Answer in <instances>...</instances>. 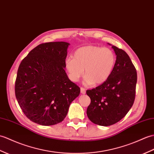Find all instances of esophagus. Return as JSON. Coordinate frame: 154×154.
<instances>
[{"instance_id": "34e87169", "label": "esophagus", "mask_w": 154, "mask_h": 154, "mask_svg": "<svg viewBox=\"0 0 154 154\" xmlns=\"http://www.w3.org/2000/svg\"><path fill=\"white\" fill-rule=\"evenodd\" d=\"M81 94H85V93H86V90L84 88H81Z\"/></svg>"}]
</instances>
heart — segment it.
I'll list each match as a JSON object with an SVG mask.
<instances>
[{
	"instance_id": "heart-1",
	"label": "heart",
	"mask_w": 154,
	"mask_h": 154,
	"mask_svg": "<svg viewBox=\"0 0 154 154\" xmlns=\"http://www.w3.org/2000/svg\"><path fill=\"white\" fill-rule=\"evenodd\" d=\"M116 63L112 50L96 46H85L75 51L73 57L66 60V67L70 79L77 81L83 76L88 85H101L108 79Z\"/></svg>"
}]
</instances>
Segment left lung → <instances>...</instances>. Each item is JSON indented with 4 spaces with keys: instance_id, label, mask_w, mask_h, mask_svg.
I'll list each match as a JSON object with an SVG mask.
<instances>
[{
    "instance_id": "8db88e82",
    "label": "left lung",
    "mask_w": 154,
    "mask_h": 154,
    "mask_svg": "<svg viewBox=\"0 0 154 154\" xmlns=\"http://www.w3.org/2000/svg\"><path fill=\"white\" fill-rule=\"evenodd\" d=\"M112 46L116 55L112 75L105 83L87 91L91 100L87 110L88 119L104 127L117 123L127 115L133 105L137 82V71L129 56Z\"/></svg>"
}]
</instances>
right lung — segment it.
I'll return each instance as SVG.
<instances>
[{"label": "right lung", "mask_w": 154, "mask_h": 154, "mask_svg": "<svg viewBox=\"0 0 154 154\" xmlns=\"http://www.w3.org/2000/svg\"><path fill=\"white\" fill-rule=\"evenodd\" d=\"M69 43L41 44L20 63L15 85L16 97L21 110L33 122L49 126L64 119L80 88L66 73Z\"/></svg>", "instance_id": "obj_1"}]
</instances>
